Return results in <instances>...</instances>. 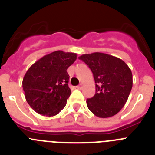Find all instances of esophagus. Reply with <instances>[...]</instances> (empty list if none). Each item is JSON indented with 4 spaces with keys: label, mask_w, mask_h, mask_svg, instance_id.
Wrapping results in <instances>:
<instances>
[{
    "label": "esophagus",
    "mask_w": 155,
    "mask_h": 155,
    "mask_svg": "<svg viewBox=\"0 0 155 155\" xmlns=\"http://www.w3.org/2000/svg\"><path fill=\"white\" fill-rule=\"evenodd\" d=\"M83 87H84L83 84H80L78 86V87H77V88H78V89H82V88H83Z\"/></svg>",
    "instance_id": "34e87169"
}]
</instances>
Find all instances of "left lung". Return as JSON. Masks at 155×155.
Here are the masks:
<instances>
[{"instance_id":"1","label":"left lung","mask_w":155,"mask_h":155,"mask_svg":"<svg viewBox=\"0 0 155 155\" xmlns=\"http://www.w3.org/2000/svg\"><path fill=\"white\" fill-rule=\"evenodd\" d=\"M79 59L89 67L95 81V94L86 101L88 109L99 118L118 113L132 89L133 75L128 65L118 57L102 53L83 54Z\"/></svg>"}]
</instances>
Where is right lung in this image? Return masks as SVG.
Returning a JSON list of instances; mask_svg holds the SVG:
<instances>
[{
  "label": "right lung",
  "instance_id": "right-lung-1",
  "mask_svg": "<svg viewBox=\"0 0 155 155\" xmlns=\"http://www.w3.org/2000/svg\"><path fill=\"white\" fill-rule=\"evenodd\" d=\"M76 59V53L57 50L45 55L28 68L22 87L25 99L35 112L50 117L65 107L71 95L67 70Z\"/></svg>",
  "mask_w": 155,
  "mask_h": 155
}]
</instances>
